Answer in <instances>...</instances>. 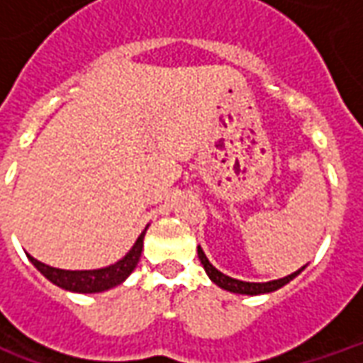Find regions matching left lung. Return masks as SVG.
<instances>
[{
  "mask_svg": "<svg viewBox=\"0 0 363 363\" xmlns=\"http://www.w3.org/2000/svg\"><path fill=\"white\" fill-rule=\"evenodd\" d=\"M198 259L202 262V267H204L206 274H208V278L216 284V286H220L221 289H225V291H231V294H241V296H260V294H272L276 289L284 288L286 284L296 278L297 274H301L305 270V267H301L296 272L288 274V276H284L280 280H270V281H243V280H237V278H231L228 274L220 272L218 268L213 267L212 262L208 260V257L202 251V247L198 245Z\"/></svg>",
  "mask_w": 363,
  "mask_h": 363,
  "instance_id": "1",
  "label": "left lung"
}]
</instances>
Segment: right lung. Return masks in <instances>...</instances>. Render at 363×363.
<instances>
[{"label":"right lung","instance_id":"add662e5","mask_svg":"<svg viewBox=\"0 0 363 363\" xmlns=\"http://www.w3.org/2000/svg\"><path fill=\"white\" fill-rule=\"evenodd\" d=\"M145 231H147V228L143 229L142 235L135 239L134 247L118 262H114L111 267L95 268V270H62V268L48 267L30 255H27V257L35 264L36 270L43 274L46 280L56 284L58 288L75 291V294H99V291H106V289L118 286L134 272L138 262H140V257H142Z\"/></svg>","mask_w":363,"mask_h":363}]
</instances>
